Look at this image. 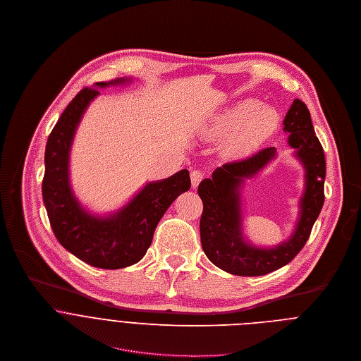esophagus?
Returning a JSON list of instances; mask_svg holds the SVG:
<instances>
[{
  "label": "esophagus",
  "mask_w": 361,
  "mask_h": 361,
  "mask_svg": "<svg viewBox=\"0 0 361 361\" xmlns=\"http://www.w3.org/2000/svg\"><path fill=\"white\" fill-rule=\"evenodd\" d=\"M203 178H204V173H203L200 169L192 171V172H190V182H192V186L196 188V186L200 183V180H202Z\"/></svg>",
  "instance_id": "esophagus-1"
}]
</instances>
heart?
<instances>
[{"label": "heart", "mask_w": 361, "mask_h": 361, "mask_svg": "<svg viewBox=\"0 0 361 361\" xmlns=\"http://www.w3.org/2000/svg\"><path fill=\"white\" fill-rule=\"evenodd\" d=\"M279 115L269 106H260L255 99L239 102L226 111L213 123V136L233 133L229 149L233 155L245 157L255 152L262 143L276 130Z\"/></svg>", "instance_id": "b5f03b06"}]
</instances>
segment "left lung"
Returning <instances> with one entry per match:
<instances>
[{
	"label": "left lung",
	"instance_id": "8db88e82",
	"mask_svg": "<svg viewBox=\"0 0 361 361\" xmlns=\"http://www.w3.org/2000/svg\"><path fill=\"white\" fill-rule=\"evenodd\" d=\"M289 132V145L306 169V189L300 200V218L295 233L276 247L262 249L245 242L239 188L245 178L255 176L274 157V148H264L250 158L225 164L210 179L200 182L197 193L203 202L200 242L207 259L222 270L238 276H262L292 262L306 245L324 203L326 159L310 112L295 99L283 121Z\"/></svg>",
	"mask_w": 361,
	"mask_h": 361
}]
</instances>
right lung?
<instances>
[{
    "instance_id": "right-lung-1",
    "label": "right lung",
    "mask_w": 361,
    "mask_h": 361,
    "mask_svg": "<svg viewBox=\"0 0 361 361\" xmlns=\"http://www.w3.org/2000/svg\"><path fill=\"white\" fill-rule=\"evenodd\" d=\"M123 82L125 78H121L97 82L95 87ZM97 88L81 90L48 136L42 199L58 242L82 262L112 270L135 264L145 256L157 225L171 203L189 190L190 178L188 169H182L168 179L149 182L126 206L106 218L90 214L69 185V151L82 114L99 95Z\"/></svg>"
}]
</instances>
